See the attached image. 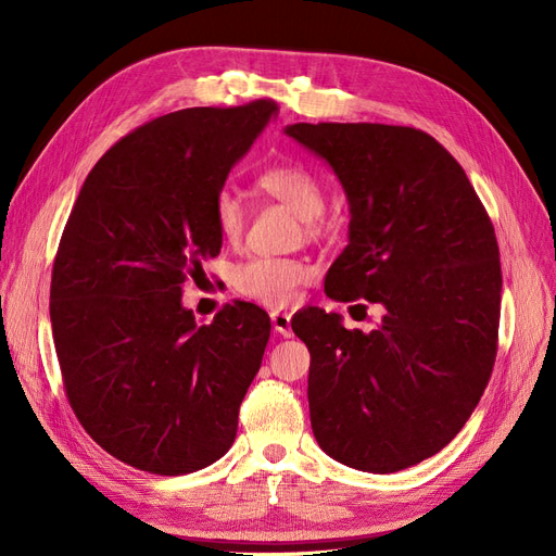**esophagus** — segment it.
Listing matches in <instances>:
<instances>
[{
	"label": "esophagus",
	"instance_id": "1",
	"mask_svg": "<svg viewBox=\"0 0 556 556\" xmlns=\"http://www.w3.org/2000/svg\"><path fill=\"white\" fill-rule=\"evenodd\" d=\"M271 325H274V331L285 336V339H290V336H292V315L290 313L274 311L271 313Z\"/></svg>",
	"mask_w": 556,
	"mask_h": 556
}]
</instances>
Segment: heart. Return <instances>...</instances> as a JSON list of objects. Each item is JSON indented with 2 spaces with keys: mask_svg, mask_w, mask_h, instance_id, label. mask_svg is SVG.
<instances>
[{
  "mask_svg": "<svg viewBox=\"0 0 556 556\" xmlns=\"http://www.w3.org/2000/svg\"><path fill=\"white\" fill-rule=\"evenodd\" d=\"M255 188L264 197L280 201L292 208L301 220L308 239L323 233L325 213V185L311 169L301 164H276L255 176ZM213 225L217 237L233 245L243 239L245 208L241 199L223 190L213 201ZM313 278V266L304 260L292 257H252L237 266L233 271V288L239 294L257 301L262 306L285 308L296 299L301 285Z\"/></svg>",
  "mask_w": 556,
  "mask_h": 556,
  "instance_id": "obj_1",
  "label": "heart"
}]
</instances>
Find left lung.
<instances>
[{"instance_id": "left-lung-1", "label": "left lung", "mask_w": 556, "mask_h": 556, "mask_svg": "<svg viewBox=\"0 0 556 556\" xmlns=\"http://www.w3.org/2000/svg\"><path fill=\"white\" fill-rule=\"evenodd\" d=\"M285 134L329 162L350 204V243L325 278L327 296L384 308L368 333L319 308L292 319L311 352L315 441L345 466L394 473L441 452L490 382L494 225L459 162L422 129L296 123Z\"/></svg>"}]
</instances>
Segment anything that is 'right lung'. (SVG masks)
<instances>
[{"label":"right lung","instance_id":"right-lung-1","mask_svg":"<svg viewBox=\"0 0 556 556\" xmlns=\"http://www.w3.org/2000/svg\"><path fill=\"white\" fill-rule=\"evenodd\" d=\"M276 113L257 99L137 127L94 164L62 231L50 323L66 399L97 445L148 473H194L237 439L271 319L239 301L199 327L180 296L220 255L213 201Z\"/></svg>","mask_w":556,"mask_h":556}]
</instances>
